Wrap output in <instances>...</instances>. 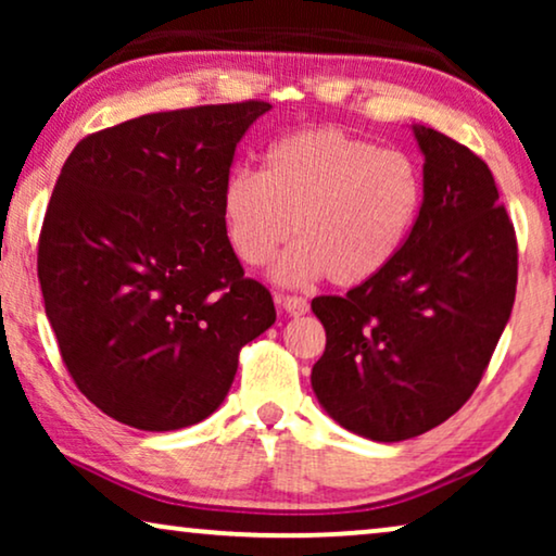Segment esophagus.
I'll return each mask as SVG.
<instances>
[{
	"instance_id": "1",
	"label": "esophagus",
	"mask_w": 556,
	"mask_h": 556,
	"mask_svg": "<svg viewBox=\"0 0 556 556\" xmlns=\"http://www.w3.org/2000/svg\"><path fill=\"white\" fill-rule=\"evenodd\" d=\"M278 303L288 316H303L308 311V303L301 295H278Z\"/></svg>"
}]
</instances>
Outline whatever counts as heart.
<instances>
[{
    "label": "heart",
    "mask_w": 556,
    "mask_h": 556,
    "mask_svg": "<svg viewBox=\"0 0 556 556\" xmlns=\"http://www.w3.org/2000/svg\"><path fill=\"white\" fill-rule=\"evenodd\" d=\"M422 194V172L405 151L324 126L270 143L263 172L232 169L219 204L242 263H268L293 227L295 242L276 265L280 283L326 276L352 288L397 257Z\"/></svg>",
    "instance_id": "1"
}]
</instances>
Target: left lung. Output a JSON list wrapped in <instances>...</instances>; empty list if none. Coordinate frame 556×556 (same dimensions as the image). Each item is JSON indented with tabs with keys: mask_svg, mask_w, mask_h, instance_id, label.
Wrapping results in <instances>:
<instances>
[{
	"mask_svg": "<svg viewBox=\"0 0 556 556\" xmlns=\"http://www.w3.org/2000/svg\"><path fill=\"white\" fill-rule=\"evenodd\" d=\"M422 207L397 257L344 299L311 301L326 329L311 369L318 405L377 443L422 435L466 405L516 295V238L485 162L413 126Z\"/></svg>",
	"mask_w": 556,
	"mask_h": 556,
	"instance_id": "1",
	"label": "left lung"
}]
</instances>
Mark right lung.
Returning <instances> with one entry per match:
<instances>
[{
	"label": "right lung",
	"instance_id": "obj_1",
	"mask_svg": "<svg viewBox=\"0 0 556 556\" xmlns=\"http://www.w3.org/2000/svg\"><path fill=\"white\" fill-rule=\"evenodd\" d=\"M268 111L149 113L88 136L63 164L37 253L45 314L78 390L128 428L202 422L240 349L276 324L219 204L235 149Z\"/></svg>",
	"mask_w": 556,
	"mask_h": 556
}]
</instances>
